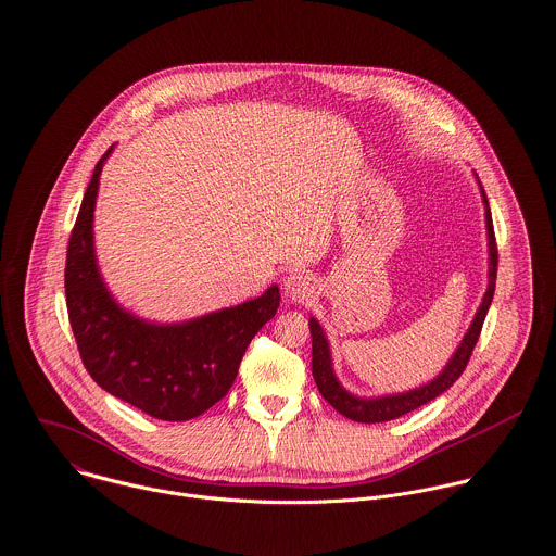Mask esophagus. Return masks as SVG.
<instances>
[{"label": "esophagus", "instance_id": "34e87169", "mask_svg": "<svg viewBox=\"0 0 556 556\" xmlns=\"http://www.w3.org/2000/svg\"><path fill=\"white\" fill-rule=\"evenodd\" d=\"M283 292L290 301L305 303L316 294V281L307 273L294 270L283 279Z\"/></svg>", "mask_w": 556, "mask_h": 556}]
</instances>
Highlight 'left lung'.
Segmentation results:
<instances>
[{"instance_id": "obj_1", "label": "left lung", "mask_w": 556, "mask_h": 556, "mask_svg": "<svg viewBox=\"0 0 556 556\" xmlns=\"http://www.w3.org/2000/svg\"><path fill=\"white\" fill-rule=\"evenodd\" d=\"M482 199L486 205V233H489V288L486 294L476 312V318L467 331V336L463 338L460 346L456 349V353L452 355V359L447 362V366L443 368V374L432 380L426 387H419L410 393H402V395H389V397H378V400H359L349 395L336 380L333 371H331V357H329V346L325 340V333L320 329V325L309 318V333H312V376L314 382L320 391V395L325 397V402L338 410L340 415H344L351 421L357 424H382V421H391L397 419L402 415H408L413 410H417L419 406L437 400L441 393H445L465 371V366L471 357V351L480 338L482 331V323L486 318L489 305L493 301V292H495V277H497V244H495V231H493V220H491V210H489V201L486 194L482 190Z\"/></svg>"}]
</instances>
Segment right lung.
Masks as SVG:
<instances>
[{"instance_id":"1","label":"right lung","mask_w":556,"mask_h":556,"mask_svg":"<svg viewBox=\"0 0 556 556\" xmlns=\"http://www.w3.org/2000/svg\"><path fill=\"white\" fill-rule=\"evenodd\" d=\"M109 152L96 163L70 236V325L98 387L154 419L190 421L229 393L249 342L279 307V288L270 286L260 299L180 325H152L119 309L93 255V207Z\"/></svg>"}]
</instances>
